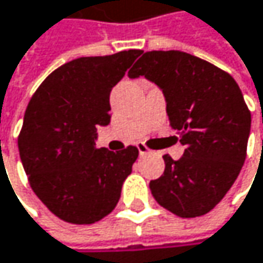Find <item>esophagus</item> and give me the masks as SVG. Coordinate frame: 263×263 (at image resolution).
<instances>
[{
    "label": "esophagus",
    "instance_id": "1",
    "mask_svg": "<svg viewBox=\"0 0 263 263\" xmlns=\"http://www.w3.org/2000/svg\"><path fill=\"white\" fill-rule=\"evenodd\" d=\"M137 149H138V152H140V155H147L149 152H151V149L144 144V143H138L137 144Z\"/></svg>",
    "mask_w": 263,
    "mask_h": 263
}]
</instances>
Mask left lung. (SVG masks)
<instances>
[{"label": "left lung", "instance_id": "8db88e82", "mask_svg": "<svg viewBox=\"0 0 263 263\" xmlns=\"http://www.w3.org/2000/svg\"><path fill=\"white\" fill-rule=\"evenodd\" d=\"M162 88L172 128L185 152L149 188L180 218L208 214L221 202L247 156L251 116L239 85L226 70L182 51H149L128 72Z\"/></svg>", "mask_w": 263, "mask_h": 263}]
</instances>
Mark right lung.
Listing matches in <instances>:
<instances>
[{
    "label": "right lung",
    "mask_w": 263,
    "mask_h": 263,
    "mask_svg": "<svg viewBox=\"0 0 263 263\" xmlns=\"http://www.w3.org/2000/svg\"><path fill=\"white\" fill-rule=\"evenodd\" d=\"M141 49L81 57L39 85L17 137L28 182L60 220L93 224L116 208L138 149L112 152L95 144L96 126L109 123V93Z\"/></svg>",
    "instance_id": "obj_1"
}]
</instances>
